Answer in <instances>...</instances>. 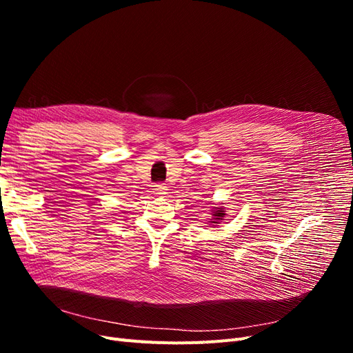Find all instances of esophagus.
Segmentation results:
<instances>
[{
	"instance_id": "1",
	"label": "esophagus",
	"mask_w": 353,
	"mask_h": 353,
	"mask_svg": "<svg viewBox=\"0 0 353 353\" xmlns=\"http://www.w3.org/2000/svg\"><path fill=\"white\" fill-rule=\"evenodd\" d=\"M156 188V193L157 194H166V190H168V187L165 185V184H157V185H154Z\"/></svg>"
}]
</instances>
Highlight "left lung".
Returning a JSON list of instances; mask_svg holds the SVG:
<instances>
[{
	"label": "left lung",
	"mask_w": 353,
	"mask_h": 353,
	"mask_svg": "<svg viewBox=\"0 0 353 353\" xmlns=\"http://www.w3.org/2000/svg\"><path fill=\"white\" fill-rule=\"evenodd\" d=\"M213 221H210L212 223H218V221H221L223 216H225V210H222V208H216L212 213Z\"/></svg>",
	"instance_id": "1"
}]
</instances>
